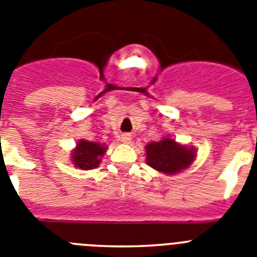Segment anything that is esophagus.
Returning <instances> with one entry per match:
<instances>
[{
	"mask_svg": "<svg viewBox=\"0 0 257 257\" xmlns=\"http://www.w3.org/2000/svg\"><path fill=\"white\" fill-rule=\"evenodd\" d=\"M121 142L123 143V144H130L131 136L127 135V134H123V135H121Z\"/></svg>",
	"mask_w": 257,
	"mask_h": 257,
	"instance_id": "obj_1",
	"label": "esophagus"
}]
</instances>
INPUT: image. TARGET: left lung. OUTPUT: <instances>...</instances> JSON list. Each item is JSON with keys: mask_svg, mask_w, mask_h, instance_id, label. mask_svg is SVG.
<instances>
[{"mask_svg": "<svg viewBox=\"0 0 257 257\" xmlns=\"http://www.w3.org/2000/svg\"><path fill=\"white\" fill-rule=\"evenodd\" d=\"M147 165L165 175H175L188 169L197 157L194 147L180 144L172 138L163 136L160 142L145 145Z\"/></svg>", "mask_w": 257, "mask_h": 257, "instance_id": "left-lung-1", "label": "left lung"}]
</instances>
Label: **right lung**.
Returning <instances> with one entry per match:
<instances>
[{"label":"right lung","mask_w":257,"mask_h":257,"mask_svg":"<svg viewBox=\"0 0 257 257\" xmlns=\"http://www.w3.org/2000/svg\"><path fill=\"white\" fill-rule=\"evenodd\" d=\"M106 148V144L81 139L70 153V161L79 170H94L100 165Z\"/></svg>","instance_id":"add662e5"}]
</instances>
